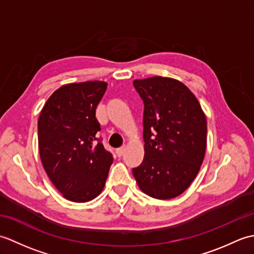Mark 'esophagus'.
Returning a JSON list of instances; mask_svg holds the SVG:
<instances>
[{
	"label": "esophagus",
	"instance_id": "obj_1",
	"mask_svg": "<svg viewBox=\"0 0 254 254\" xmlns=\"http://www.w3.org/2000/svg\"><path fill=\"white\" fill-rule=\"evenodd\" d=\"M126 152V147L122 146V147H119L116 149V154L119 156V157H121V156Z\"/></svg>",
	"mask_w": 254,
	"mask_h": 254
}]
</instances>
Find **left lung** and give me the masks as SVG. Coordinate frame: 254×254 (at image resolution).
I'll list each match as a JSON object with an SVG mask.
<instances>
[{
	"label": "left lung",
	"mask_w": 254,
	"mask_h": 254,
	"mask_svg": "<svg viewBox=\"0 0 254 254\" xmlns=\"http://www.w3.org/2000/svg\"><path fill=\"white\" fill-rule=\"evenodd\" d=\"M144 101V159L133 176L154 198L170 199L185 192L203 163L206 117L196 97L180 80L153 76L133 80Z\"/></svg>",
	"instance_id": "obj_1"
}]
</instances>
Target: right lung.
Returning a JSON list of instances; mask_svg holds the SVG:
<instances>
[{
	"mask_svg": "<svg viewBox=\"0 0 254 254\" xmlns=\"http://www.w3.org/2000/svg\"><path fill=\"white\" fill-rule=\"evenodd\" d=\"M107 83L88 80L61 86L47 100L38 120L42 166L62 195L85 203L104 190L112 155L97 138L96 108Z\"/></svg>",
	"mask_w": 254,
	"mask_h": 254,
	"instance_id": "obj_1",
	"label": "right lung"
}]
</instances>
